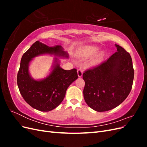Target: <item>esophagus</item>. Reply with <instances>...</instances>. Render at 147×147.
<instances>
[{"label":"esophagus","mask_w":147,"mask_h":147,"mask_svg":"<svg viewBox=\"0 0 147 147\" xmlns=\"http://www.w3.org/2000/svg\"><path fill=\"white\" fill-rule=\"evenodd\" d=\"M77 74H78V77H82L83 75V70L80 69L77 70Z\"/></svg>","instance_id":"obj_1"}]
</instances>
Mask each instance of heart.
Wrapping results in <instances>:
<instances>
[{"instance_id":"b5f03b06","label":"heart","mask_w":147,"mask_h":147,"mask_svg":"<svg viewBox=\"0 0 147 147\" xmlns=\"http://www.w3.org/2000/svg\"><path fill=\"white\" fill-rule=\"evenodd\" d=\"M99 50V48L95 45H86L82 47L77 53V57L82 60H84L93 56L90 60V64L91 65H96L99 64L104 54L103 52L97 53Z\"/></svg>"}]
</instances>
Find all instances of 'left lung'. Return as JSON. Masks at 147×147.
Returning <instances> with one entry per match:
<instances>
[{
  "mask_svg": "<svg viewBox=\"0 0 147 147\" xmlns=\"http://www.w3.org/2000/svg\"><path fill=\"white\" fill-rule=\"evenodd\" d=\"M115 47L117 51L110 58L83 74L84 100L97 112L117 107L132 89L134 76L132 58L123 48L117 44Z\"/></svg>",
  "mask_w": 147,
  "mask_h": 147,
  "instance_id": "8db88e82",
  "label": "left lung"
}]
</instances>
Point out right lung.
<instances>
[{
  "label": "right lung",
  "instance_id": "obj_1",
  "mask_svg": "<svg viewBox=\"0 0 147 147\" xmlns=\"http://www.w3.org/2000/svg\"><path fill=\"white\" fill-rule=\"evenodd\" d=\"M43 55L68 58V53L61 45L49 47L35 42L22 56L17 75V84L24 100L32 108L42 112H49L63 100L68 87L78 78L77 69L66 70L60 67L59 59L55 57L51 71L42 80H35L29 72L30 62Z\"/></svg>",
  "mask_w": 147,
  "mask_h": 147
}]
</instances>
